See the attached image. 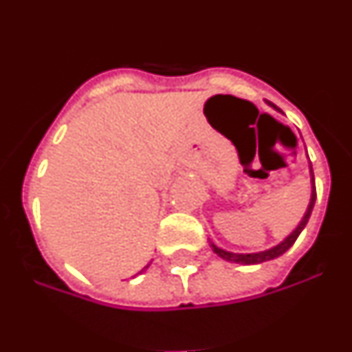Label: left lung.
I'll list each match as a JSON object with an SVG mask.
<instances>
[{
	"label": "left lung",
	"instance_id": "left-lung-1",
	"mask_svg": "<svg viewBox=\"0 0 352 352\" xmlns=\"http://www.w3.org/2000/svg\"><path fill=\"white\" fill-rule=\"evenodd\" d=\"M310 174H312V195H310V204H309V210H307V213H305L303 220L300 222V226L294 229V231L291 232V234L287 236V238L282 241V243H278L276 247L270 248V250H264V252H256V254H232V252H227V250H222V248L214 247V245H211L213 247V252L214 254H219L222 259L229 261V263H239V264H259V263H264V261H272L275 259V257H280L284 252H287L289 248L294 245V241L298 239V236L301 234V231L305 229V226H307V222H309L310 219V213H312L314 210V204H316V182H314V170H312V164H310Z\"/></svg>",
	"mask_w": 352,
	"mask_h": 352
}]
</instances>
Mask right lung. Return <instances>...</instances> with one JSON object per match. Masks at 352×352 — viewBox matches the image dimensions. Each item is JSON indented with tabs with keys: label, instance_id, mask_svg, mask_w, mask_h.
I'll return each instance as SVG.
<instances>
[{
	"label": "right lung",
	"instance_id": "right-lung-1",
	"mask_svg": "<svg viewBox=\"0 0 352 352\" xmlns=\"http://www.w3.org/2000/svg\"><path fill=\"white\" fill-rule=\"evenodd\" d=\"M148 266H149V264H148ZM148 266H144V270H146V268H148ZM144 270H142V272H144ZM142 272H139V273H142Z\"/></svg>",
	"mask_w": 352,
	"mask_h": 352
}]
</instances>
